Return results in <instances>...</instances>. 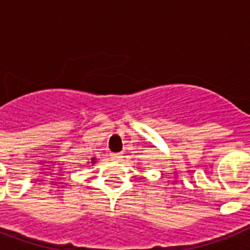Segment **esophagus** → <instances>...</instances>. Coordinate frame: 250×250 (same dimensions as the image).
Returning <instances> with one entry per match:
<instances>
[{
  "label": "esophagus",
  "mask_w": 250,
  "mask_h": 250,
  "mask_svg": "<svg viewBox=\"0 0 250 250\" xmlns=\"http://www.w3.org/2000/svg\"><path fill=\"white\" fill-rule=\"evenodd\" d=\"M122 158H123V154H122V153H114V154H111V160L114 161H121Z\"/></svg>",
  "instance_id": "34e87169"
}]
</instances>
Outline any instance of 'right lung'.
<instances>
[{"label":"right lung","mask_w":250,"mask_h":250,"mask_svg":"<svg viewBox=\"0 0 250 250\" xmlns=\"http://www.w3.org/2000/svg\"><path fill=\"white\" fill-rule=\"evenodd\" d=\"M96 162H97V160H96V158H92V160H90V164L92 165H94ZM88 164H89V162H88Z\"/></svg>","instance_id":"right-lung-1"}]
</instances>
